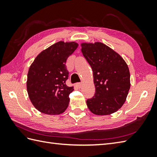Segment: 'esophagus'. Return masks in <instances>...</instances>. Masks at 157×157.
Returning a JSON list of instances; mask_svg holds the SVG:
<instances>
[{
    "instance_id": "obj_1",
    "label": "esophagus",
    "mask_w": 157,
    "mask_h": 157,
    "mask_svg": "<svg viewBox=\"0 0 157 157\" xmlns=\"http://www.w3.org/2000/svg\"><path fill=\"white\" fill-rule=\"evenodd\" d=\"M75 86L78 88H81V86H82V83H77V84H75Z\"/></svg>"
}]
</instances>
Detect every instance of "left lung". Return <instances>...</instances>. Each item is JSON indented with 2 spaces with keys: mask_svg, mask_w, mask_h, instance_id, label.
Segmentation results:
<instances>
[{
  "mask_svg": "<svg viewBox=\"0 0 157 157\" xmlns=\"http://www.w3.org/2000/svg\"><path fill=\"white\" fill-rule=\"evenodd\" d=\"M82 52L91 66L95 94L86 101L92 113L107 115L116 112L125 102L130 88V73L124 60L101 42L82 44Z\"/></svg>",
  "mask_w": 157,
  "mask_h": 157,
  "instance_id": "1",
  "label": "left lung"
}]
</instances>
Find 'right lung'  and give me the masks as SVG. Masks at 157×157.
Masks as SVG:
<instances>
[{
	"label": "right lung",
	"instance_id": "right-lung-1",
	"mask_svg": "<svg viewBox=\"0 0 157 157\" xmlns=\"http://www.w3.org/2000/svg\"><path fill=\"white\" fill-rule=\"evenodd\" d=\"M75 42H59L41 52L29 69L27 90L36 109L48 115L64 112L73 87L66 85L67 59L78 48Z\"/></svg>",
	"mask_w": 157,
	"mask_h": 157
}]
</instances>
